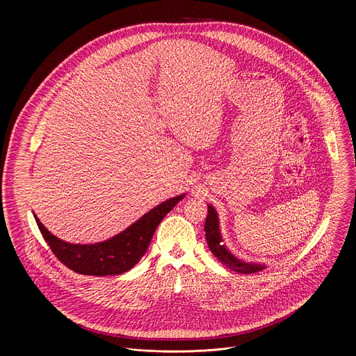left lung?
Listing matches in <instances>:
<instances>
[{"instance_id":"obj_1","label":"left lung","mask_w":356,"mask_h":356,"mask_svg":"<svg viewBox=\"0 0 356 356\" xmlns=\"http://www.w3.org/2000/svg\"><path fill=\"white\" fill-rule=\"evenodd\" d=\"M204 231H206V239H207L210 250L214 253L216 258H218L221 261L222 265H225L231 270L248 275V273L261 272L265 269V265H262V264H250V262L238 259L225 248V245L221 243L222 238H221V232H220L218 214L213 206H209V214L206 218Z\"/></svg>"}]
</instances>
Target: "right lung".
<instances>
[{
	"label": "right lung",
	"instance_id": "1",
	"mask_svg": "<svg viewBox=\"0 0 356 356\" xmlns=\"http://www.w3.org/2000/svg\"><path fill=\"white\" fill-rule=\"evenodd\" d=\"M183 197L184 194L163 201L118 235L104 242L88 245L69 243L56 238L33 216L42 236L55 257L69 269L88 276L121 275L140 261L158 225Z\"/></svg>",
	"mask_w": 356,
	"mask_h": 356
}]
</instances>
